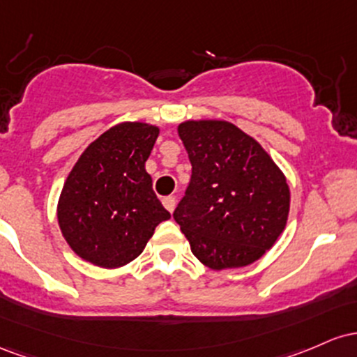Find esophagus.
<instances>
[{
  "mask_svg": "<svg viewBox=\"0 0 357 357\" xmlns=\"http://www.w3.org/2000/svg\"><path fill=\"white\" fill-rule=\"evenodd\" d=\"M162 202H163V206H165V209H167L168 212H174V209H175V202H177V200H175L174 195H168V197H163V199H162Z\"/></svg>",
  "mask_w": 357,
  "mask_h": 357,
  "instance_id": "obj_1",
  "label": "esophagus"
}]
</instances>
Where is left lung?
<instances>
[{"mask_svg": "<svg viewBox=\"0 0 357 357\" xmlns=\"http://www.w3.org/2000/svg\"><path fill=\"white\" fill-rule=\"evenodd\" d=\"M192 163L174 212L195 258L211 270L243 268L270 250L287 226V177L253 136L222 119L178 125Z\"/></svg>", "mask_w": 357, "mask_h": 357, "instance_id": "left-lung-1", "label": "left lung"}]
</instances>
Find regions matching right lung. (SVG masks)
I'll return each instance as SVG.
<instances>
[{
	"mask_svg": "<svg viewBox=\"0 0 357 357\" xmlns=\"http://www.w3.org/2000/svg\"><path fill=\"white\" fill-rule=\"evenodd\" d=\"M160 128L119 123L91 143L63 183L57 221L79 258L101 268L125 266L145 250L155 227L170 219L145 163Z\"/></svg>",
	"mask_w": 357,
	"mask_h": 357,
	"instance_id": "add662e5",
	"label": "right lung"
}]
</instances>
